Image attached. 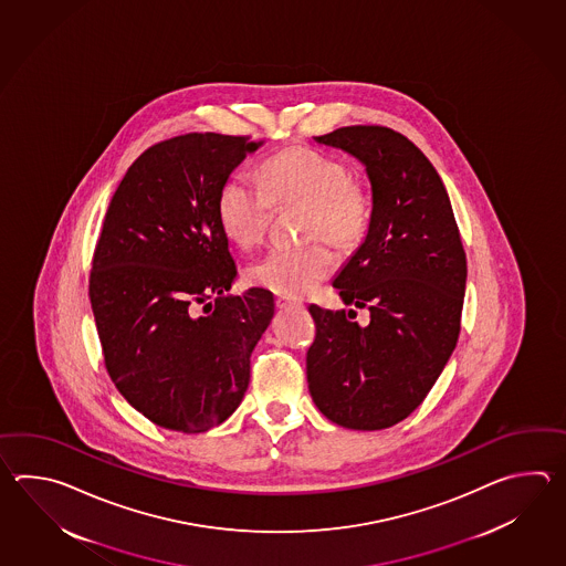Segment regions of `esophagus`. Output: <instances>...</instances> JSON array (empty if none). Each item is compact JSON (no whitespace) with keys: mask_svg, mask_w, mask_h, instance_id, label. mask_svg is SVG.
<instances>
[{"mask_svg":"<svg viewBox=\"0 0 566 566\" xmlns=\"http://www.w3.org/2000/svg\"><path fill=\"white\" fill-rule=\"evenodd\" d=\"M275 305H277L279 310H289V307H303V303H301V301L289 300V297H277V300H275Z\"/></svg>","mask_w":566,"mask_h":566,"instance_id":"1","label":"esophagus"}]
</instances>
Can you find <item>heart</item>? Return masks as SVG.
Returning <instances> with one entry per match:
<instances>
[{
  "label": "heart",
  "instance_id": "b5f03b06",
  "mask_svg": "<svg viewBox=\"0 0 566 566\" xmlns=\"http://www.w3.org/2000/svg\"><path fill=\"white\" fill-rule=\"evenodd\" d=\"M305 205V237L336 247L364 239L373 218V200L364 181L349 176L342 159L307 145H291L261 164V184L232 174L218 192L220 229L239 247H253L265 237L273 206ZM336 269L324 242L300 249L275 247L254 261V283L283 295H303Z\"/></svg>",
  "mask_w": 566,
  "mask_h": 566
}]
</instances>
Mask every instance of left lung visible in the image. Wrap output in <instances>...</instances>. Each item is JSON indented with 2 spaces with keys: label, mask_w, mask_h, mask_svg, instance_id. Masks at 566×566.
<instances>
[{
  "label": "left lung",
  "mask_w": 566,
  "mask_h": 566,
  "mask_svg": "<svg viewBox=\"0 0 566 566\" xmlns=\"http://www.w3.org/2000/svg\"><path fill=\"white\" fill-rule=\"evenodd\" d=\"M315 142L358 157L373 184L368 234L334 279L370 322L310 305L307 385L329 421L378 431L421 405L458 346L468 261L446 186L405 135L349 125Z\"/></svg>",
  "instance_id": "obj_1"
}]
</instances>
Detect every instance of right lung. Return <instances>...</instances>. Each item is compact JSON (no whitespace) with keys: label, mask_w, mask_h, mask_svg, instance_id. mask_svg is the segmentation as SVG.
Listing matches in <instances>:
<instances>
[{"label":"right lung","mask_w":566,"mask_h":566,"mask_svg":"<svg viewBox=\"0 0 566 566\" xmlns=\"http://www.w3.org/2000/svg\"><path fill=\"white\" fill-rule=\"evenodd\" d=\"M249 139L186 133L151 145L113 193L96 241L88 297L105 368L133 409L169 431L229 419L275 313L266 289L224 295L237 265L218 192L261 145Z\"/></svg>","instance_id":"add662e5"}]
</instances>
